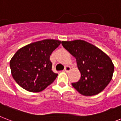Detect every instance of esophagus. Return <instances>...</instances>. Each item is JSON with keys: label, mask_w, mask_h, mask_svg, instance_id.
Listing matches in <instances>:
<instances>
[{"label": "esophagus", "mask_w": 121, "mask_h": 121, "mask_svg": "<svg viewBox=\"0 0 121 121\" xmlns=\"http://www.w3.org/2000/svg\"><path fill=\"white\" fill-rule=\"evenodd\" d=\"M71 70V67L70 66H66L65 68V72H66V73H68V72H69V71Z\"/></svg>", "instance_id": "1"}]
</instances>
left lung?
Returning a JSON list of instances; mask_svg holds the SVG:
<instances>
[{
    "mask_svg": "<svg viewBox=\"0 0 121 121\" xmlns=\"http://www.w3.org/2000/svg\"><path fill=\"white\" fill-rule=\"evenodd\" d=\"M63 47L76 58L81 76L72 86L81 95L93 96L103 91L112 79L114 66L100 49L84 40L63 41Z\"/></svg>",
    "mask_w": 121,
    "mask_h": 121,
    "instance_id": "obj_1",
    "label": "left lung"
}]
</instances>
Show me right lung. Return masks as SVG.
Listing matches in <instances>:
<instances>
[{"mask_svg": "<svg viewBox=\"0 0 121 121\" xmlns=\"http://www.w3.org/2000/svg\"><path fill=\"white\" fill-rule=\"evenodd\" d=\"M61 42L47 39L28 44L12 58L10 66L17 83L30 92H40L52 84L58 74L52 69L51 54Z\"/></svg>", "mask_w": 121, "mask_h": 121, "instance_id": "obj_1", "label": "right lung"}]
</instances>
